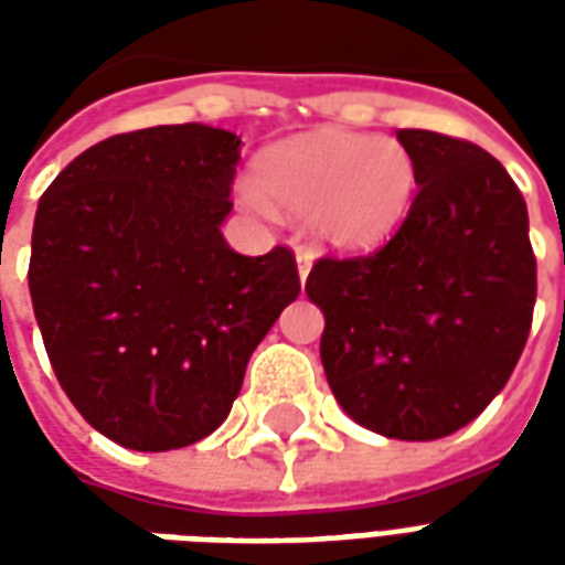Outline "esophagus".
<instances>
[{
    "instance_id": "34e87169",
    "label": "esophagus",
    "mask_w": 565,
    "mask_h": 565,
    "mask_svg": "<svg viewBox=\"0 0 565 565\" xmlns=\"http://www.w3.org/2000/svg\"><path fill=\"white\" fill-rule=\"evenodd\" d=\"M296 266H299V281L306 284L308 271H311V254H308L306 247H299V250H296Z\"/></svg>"
}]
</instances>
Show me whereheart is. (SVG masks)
Here are the masks:
<instances>
[{
    "label": "heart",
    "instance_id": "b5f03b06",
    "mask_svg": "<svg viewBox=\"0 0 565 565\" xmlns=\"http://www.w3.org/2000/svg\"><path fill=\"white\" fill-rule=\"evenodd\" d=\"M415 153L399 139L342 127H320L281 139L254 162V184L242 186L247 209L306 214L318 245L366 254L391 242L417 193Z\"/></svg>",
    "mask_w": 565,
    "mask_h": 565
}]
</instances>
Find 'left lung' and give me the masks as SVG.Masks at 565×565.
<instances>
[{
  "label": "left lung",
  "instance_id": "8db88e82",
  "mask_svg": "<svg viewBox=\"0 0 565 565\" xmlns=\"http://www.w3.org/2000/svg\"><path fill=\"white\" fill-rule=\"evenodd\" d=\"M417 196L387 245L320 259V363L344 415L399 441L450 436L484 412L521 360L535 257L521 190L472 141L399 129Z\"/></svg>",
  "mask_w": 565,
  "mask_h": 565
}]
</instances>
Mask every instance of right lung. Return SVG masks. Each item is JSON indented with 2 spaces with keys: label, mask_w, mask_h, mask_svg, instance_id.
<instances>
[{
  "label": "right lung",
  "mask_w": 565,
  "mask_h": 565,
  "mask_svg": "<svg viewBox=\"0 0 565 565\" xmlns=\"http://www.w3.org/2000/svg\"><path fill=\"white\" fill-rule=\"evenodd\" d=\"M238 148L205 124L139 129L84 150L39 199L30 296L44 348L84 420L124 448L211 436L299 296L287 247L245 257L223 238Z\"/></svg>",
  "instance_id": "right-lung-1"
}]
</instances>
